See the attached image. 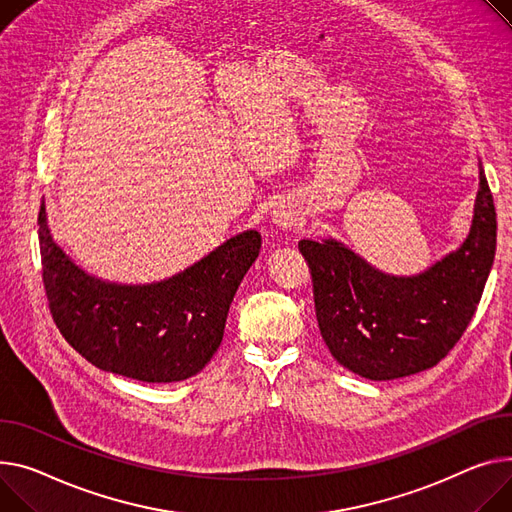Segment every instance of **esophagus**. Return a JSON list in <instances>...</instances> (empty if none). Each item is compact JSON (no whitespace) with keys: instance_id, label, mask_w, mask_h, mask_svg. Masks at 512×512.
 <instances>
[{"instance_id":"esophagus-1","label":"esophagus","mask_w":512,"mask_h":512,"mask_svg":"<svg viewBox=\"0 0 512 512\" xmlns=\"http://www.w3.org/2000/svg\"><path fill=\"white\" fill-rule=\"evenodd\" d=\"M274 220H276V224H280V226H292V222H294V216L290 214V212H286V210H278L276 212V216H274Z\"/></svg>"}]
</instances>
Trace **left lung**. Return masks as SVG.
<instances>
[{
  "instance_id": "1",
  "label": "left lung",
  "mask_w": 512,
  "mask_h": 512,
  "mask_svg": "<svg viewBox=\"0 0 512 512\" xmlns=\"http://www.w3.org/2000/svg\"><path fill=\"white\" fill-rule=\"evenodd\" d=\"M309 263L323 342L344 368L370 381L428 370L467 329L496 253V210L484 168L469 236L414 278L381 274L335 241H300Z\"/></svg>"
}]
</instances>
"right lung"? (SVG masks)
<instances>
[{
  "label": "right lung",
  "instance_id": "1",
  "mask_svg": "<svg viewBox=\"0 0 512 512\" xmlns=\"http://www.w3.org/2000/svg\"><path fill=\"white\" fill-rule=\"evenodd\" d=\"M43 286L51 317L96 368L144 383L197 374L220 348L234 292L259 255L261 234L247 230L183 274L150 286H117L72 263L39 210Z\"/></svg>",
  "mask_w": 512,
  "mask_h": 512
}]
</instances>
